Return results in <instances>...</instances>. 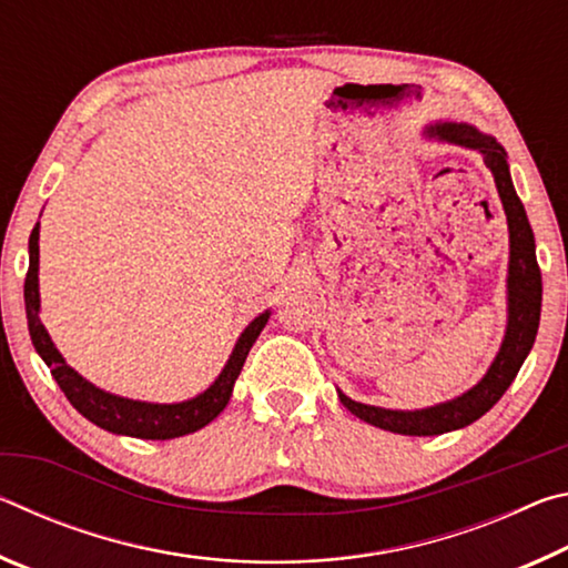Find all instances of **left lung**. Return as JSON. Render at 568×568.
Masks as SVG:
<instances>
[{"instance_id": "1", "label": "left lung", "mask_w": 568, "mask_h": 568, "mask_svg": "<svg viewBox=\"0 0 568 568\" xmlns=\"http://www.w3.org/2000/svg\"><path fill=\"white\" fill-rule=\"evenodd\" d=\"M428 138L450 142L468 150H478L484 155L486 168L494 172L498 197H501L508 220V325L501 348L474 388L454 400L438 403V406L420 410H390L378 406H365L338 390V398L353 416L378 426L390 434L403 436H438L448 430L464 428L478 420L486 410H491L506 388L511 386L518 368H521L528 351L534 348L538 318H541V271L536 263L534 233L528 225L526 210L518 200L511 175H508L506 150L498 145L491 134L478 132L474 124L466 122H438L426 130Z\"/></svg>"}]
</instances>
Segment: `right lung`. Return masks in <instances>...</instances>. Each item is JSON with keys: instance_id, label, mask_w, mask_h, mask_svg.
I'll list each match as a JSON object with an SVG mask.
<instances>
[{"instance_id": "obj_1", "label": "right lung", "mask_w": 568, "mask_h": 568, "mask_svg": "<svg viewBox=\"0 0 568 568\" xmlns=\"http://www.w3.org/2000/svg\"><path fill=\"white\" fill-rule=\"evenodd\" d=\"M37 273H40V223L34 225L30 235V271H27L24 277V307L34 351L42 355V361L47 363V368L52 371L57 386L62 388L67 400H70L84 418L92 420L94 426L118 436L168 440L195 434V430L207 426V423L217 418L227 406L247 353L253 348L257 335L265 328L267 318H271V311H265L247 325L243 335L237 338L233 355H230V361L225 363L223 373H220L213 386L205 393H200V396L182 403L130 400L92 386L90 381H84L80 373L64 363L62 353L54 348L50 333L44 331V325L40 321V277H37Z\"/></svg>"}]
</instances>
